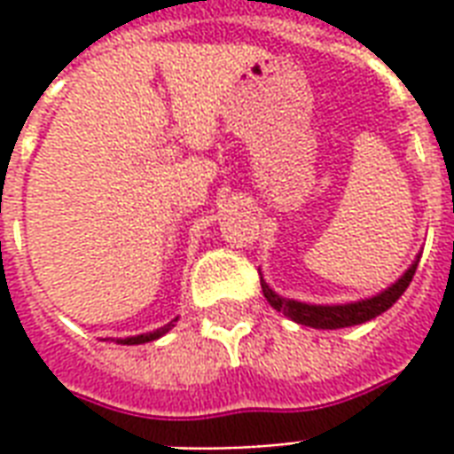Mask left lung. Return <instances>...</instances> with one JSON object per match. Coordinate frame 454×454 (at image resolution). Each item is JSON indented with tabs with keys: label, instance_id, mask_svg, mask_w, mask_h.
Here are the masks:
<instances>
[{
	"label": "left lung",
	"instance_id": "obj_1",
	"mask_svg": "<svg viewBox=\"0 0 454 454\" xmlns=\"http://www.w3.org/2000/svg\"><path fill=\"white\" fill-rule=\"evenodd\" d=\"M417 264H419V257L417 262L407 269V271L397 278L390 288H386L383 293L373 297H366V300H359V302H348V304H307L297 302V300H288V297H281L278 293H273L269 286L262 278V293L269 300L276 311H283L288 319H293L295 324H302V326L309 328H324V331H333V328H348L357 326V324H364V321L376 319L379 314H383L386 309H390L393 304L400 300L407 286L414 278V271H417Z\"/></svg>",
	"mask_w": 454,
	"mask_h": 454
}]
</instances>
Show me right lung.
I'll use <instances>...</instances> for the list:
<instances>
[{
  "label": "right lung",
  "mask_w": 454,
  "mask_h": 454,
  "mask_svg": "<svg viewBox=\"0 0 454 454\" xmlns=\"http://www.w3.org/2000/svg\"><path fill=\"white\" fill-rule=\"evenodd\" d=\"M178 321V317L173 321H168L166 326L157 328V331H152V333H143V335H130V338H119L116 342H121V345H143V342H150V340H157V338H161L164 333H168L173 328V324Z\"/></svg>",
  "instance_id": "right-lung-1"
}]
</instances>
